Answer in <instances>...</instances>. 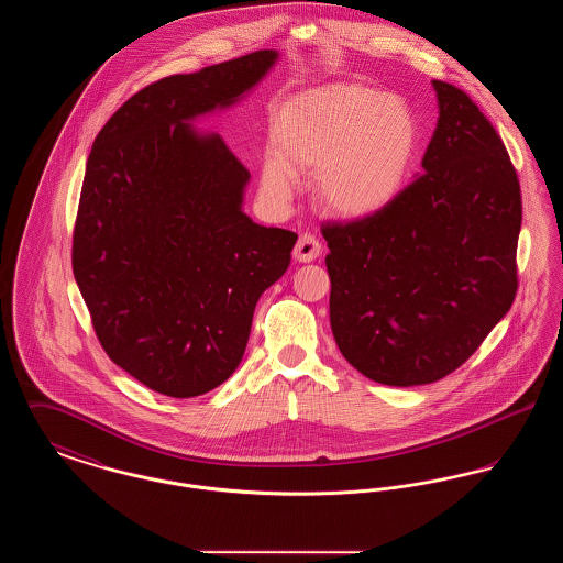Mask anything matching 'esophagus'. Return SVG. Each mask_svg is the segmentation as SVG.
I'll return each mask as SVG.
<instances>
[{
	"instance_id": "esophagus-1",
	"label": "esophagus",
	"mask_w": 563,
	"mask_h": 563,
	"mask_svg": "<svg viewBox=\"0 0 563 563\" xmlns=\"http://www.w3.org/2000/svg\"><path fill=\"white\" fill-rule=\"evenodd\" d=\"M321 242L314 236V234H301L299 241L295 244L294 257L301 264H308V262H314L319 255H321Z\"/></svg>"
}]
</instances>
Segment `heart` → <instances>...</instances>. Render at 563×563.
<instances>
[{"mask_svg": "<svg viewBox=\"0 0 563 563\" xmlns=\"http://www.w3.org/2000/svg\"><path fill=\"white\" fill-rule=\"evenodd\" d=\"M269 147L260 184L272 200L287 202L294 175L314 173L310 189L321 211L365 219L401 194L418 147V122L397 95L327 84L280 108Z\"/></svg>", "mask_w": 563, "mask_h": 563, "instance_id": "obj_1", "label": "heart"}]
</instances>
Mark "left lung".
Returning <instances> with one entry per match:
<instances>
[{
	"mask_svg": "<svg viewBox=\"0 0 563 563\" xmlns=\"http://www.w3.org/2000/svg\"><path fill=\"white\" fill-rule=\"evenodd\" d=\"M432 86L424 173L384 211L322 225L335 344L386 386L452 374L517 294L521 189L507 147L466 92Z\"/></svg>",
	"mask_w": 563,
	"mask_h": 563,
	"instance_id": "left-lung-1",
	"label": "left lung"
}]
</instances>
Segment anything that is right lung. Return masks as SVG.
<instances>
[{
    "label": "right lung",
    "instance_id": "1",
    "mask_svg": "<svg viewBox=\"0 0 563 563\" xmlns=\"http://www.w3.org/2000/svg\"><path fill=\"white\" fill-rule=\"evenodd\" d=\"M257 51L154 81L97 134L74 230V276L109 358L147 388L189 399L241 365L257 299L297 234L242 211L249 170L191 122L232 108L268 74Z\"/></svg>",
    "mask_w": 563,
    "mask_h": 563
}]
</instances>
